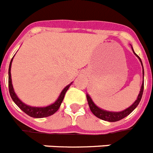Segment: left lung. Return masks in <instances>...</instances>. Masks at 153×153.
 I'll return each instance as SVG.
<instances>
[{
	"label": "left lung",
	"mask_w": 153,
	"mask_h": 153,
	"mask_svg": "<svg viewBox=\"0 0 153 153\" xmlns=\"http://www.w3.org/2000/svg\"><path fill=\"white\" fill-rule=\"evenodd\" d=\"M133 52H134V51H133ZM135 56L139 59V60H140L142 66V60H141V59L139 58V56L137 54H135ZM142 68H143V66H142ZM142 74H143V76H144V70H142ZM143 90H144V82L142 83L140 92H139V96H138V97H137V100H135V103H134L131 106L128 108L127 109H125V110L120 112L107 111L100 109V108H99L98 107H97L96 105H95L94 103L93 102V100H91V97H90L88 94H87V102H88V104H89L90 109H91V112H92L93 114H94L96 117H97L98 118H100V119L104 120V121H110V122H114V121H120V120L121 119H123L124 117L128 116L129 114H131V112L135 110V108L139 105L141 99H142V94H143Z\"/></svg>",
	"instance_id": "1"
}]
</instances>
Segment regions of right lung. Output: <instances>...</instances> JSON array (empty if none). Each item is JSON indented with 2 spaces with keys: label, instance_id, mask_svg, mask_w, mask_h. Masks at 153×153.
Segmentation results:
<instances>
[{
  "label": "right lung",
  "instance_id": "add662e5",
  "mask_svg": "<svg viewBox=\"0 0 153 153\" xmlns=\"http://www.w3.org/2000/svg\"><path fill=\"white\" fill-rule=\"evenodd\" d=\"M13 58L11 59V62H10V66H9V70H8V88H9V93L11 95V98H12L13 101L17 104V106L20 108L21 110L29 115L30 117H36V118H41V117H45L48 116H50L53 114L54 113L59 110V108L60 107L61 103L63 100L64 96L66 94V92L67 90L69 89L70 86L71 85V83L66 86L62 91L61 92L60 95L59 97V98L54 104H51L49 106L45 107V108H35V107H31L28 105H26L24 103H22L19 99L18 98L17 95L14 93V89H13L12 83H11V62H12Z\"/></svg>",
  "mask_w": 153,
  "mask_h": 153
}]
</instances>
